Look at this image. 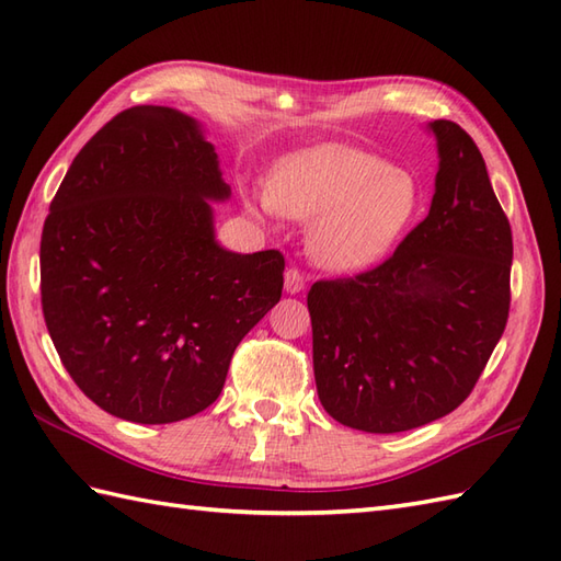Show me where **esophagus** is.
<instances>
[{"label": "esophagus", "instance_id": "34e87169", "mask_svg": "<svg viewBox=\"0 0 561 561\" xmlns=\"http://www.w3.org/2000/svg\"><path fill=\"white\" fill-rule=\"evenodd\" d=\"M304 286H306V277L296 267H289L284 272V291L286 294L304 291Z\"/></svg>", "mask_w": 561, "mask_h": 561}]
</instances>
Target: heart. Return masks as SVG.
I'll return each mask as SVG.
<instances>
[{
	"mask_svg": "<svg viewBox=\"0 0 561 561\" xmlns=\"http://www.w3.org/2000/svg\"><path fill=\"white\" fill-rule=\"evenodd\" d=\"M421 198V181L411 169L360 148L322 142L282 158L255 203L270 215L312 219V260L334 272H354L392 249L413 225Z\"/></svg>",
	"mask_w": 561,
	"mask_h": 561,
	"instance_id": "1",
	"label": "heart"
}]
</instances>
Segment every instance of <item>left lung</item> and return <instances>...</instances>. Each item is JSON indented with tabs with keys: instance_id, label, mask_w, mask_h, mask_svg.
I'll return each instance as SVG.
<instances>
[{
	"instance_id": "obj_1",
	"label": "left lung",
	"mask_w": 561,
	"mask_h": 561,
	"mask_svg": "<svg viewBox=\"0 0 561 561\" xmlns=\"http://www.w3.org/2000/svg\"><path fill=\"white\" fill-rule=\"evenodd\" d=\"M439 167L427 217L394 255L308 291L312 370L334 421L389 435L471 394L510 318L512 227L459 124H427Z\"/></svg>"
}]
</instances>
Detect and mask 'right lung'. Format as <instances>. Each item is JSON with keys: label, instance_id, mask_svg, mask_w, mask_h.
I'll use <instances>...</instances> for the list:
<instances>
[{"label": "right lung", "instance_id": "1", "mask_svg": "<svg viewBox=\"0 0 561 561\" xmlns=\"http://www.w3.org/2000/svg\"><path fill=\"white\" fill-rule=\"evenodd\" d=\"M201 122L138 104L76 154L49 205L41 294L81 392L116 419L160 425L219 397L233 351L282 298L279 251L215 237L229 201Z\"/></svg>", "mask_w": 561, "mask_h": 561}]
</instances>
